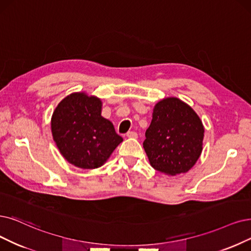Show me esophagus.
Wrapping results in <instances>:
<instances>
[{
    "label": "esophagus",
    "instance_id": "34e87169",
    "mask_svg": "<svg viewBox=\"0 0 251 251\" xmlns=\"http://www.w3.org/2000/svg\"><path fill=\"white\" fill-rule=\"evenodd\" d=\"M126 137L127 138H137L138 137V134L136 132H127L126 133Z\"/></svg>",
    "mask_w": 251,
    "mask_h": 251
}]
</instances>
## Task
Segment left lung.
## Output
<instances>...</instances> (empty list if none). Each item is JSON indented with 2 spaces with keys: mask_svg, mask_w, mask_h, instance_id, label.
Here are the masks:
<instances>
[{
  "mask_svg": "<svg viewBox=\"0 0 251 251\" xmlns=\"http://www.w3.org/2000/svg\"><path fill=\"white\" fill-rule=\"evenodd\" d=\"M143 147L149 163L167 175L186 173L202 153L204 126L194 109L177 98H167L153 108Z\"/></svg>",
  "mask_w": 251,
  "mask_h": 251,
  "instance_id": "obj_1",
  "label": "left lung"
}]
</instances>
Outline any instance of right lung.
<instances>
[{
    "label": "right lung",
    "instance_id": "1",
    "mask_svg": "<svg viewBox=\"0 0 251 251\" xmlns=\"http://www.w3.org/2000/svg\"><path fill=\"white\" fill-rule=\"evenodd\" d=\"M102 101L85 93L62 100L51 117V132L61 154L81 169L104 165L123 138L110 120L101 115Z\"/></svg>",
    "mask_w": 251,
    "mask_h": 251
}]
</instances>
